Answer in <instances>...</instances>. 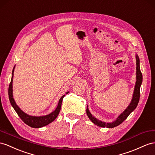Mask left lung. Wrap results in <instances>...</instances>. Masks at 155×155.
<instances>
[{
    "label": "left lung",
    "mask_w": 155,
    "mask_h": 155,
    "mask_svg": "<svg viewBox=\"0 0 155 155\" xmlns=\"http://www.w3.org/2000/svg\"><path fill=\"white\" fill-rule=\"evenodd\" d=\"M136 65H137L136 82V86H135V89H134L132 100L129 106L126 108V109L124 110V111L117 118V119L115 121L111 123H105L97 120V118L94 117L92 115V114H91L90 112L89 111L88 107H87V109H86L87 115H88V118L90 119V120L93 123H94L95 124L100 127H104V128H105V127H107V128H114V127H116L118 125H120L122 122H124L127 118V117L129 116V114L136 108V107L137 106V104L139 103V101H140V87L143 81V76H142V73L141 72L140 67V59H139L138 55H136Z\"/></svg>",
    "instance_id": "left-lung-1"
}]
</instances>
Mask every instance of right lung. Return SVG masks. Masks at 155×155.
Listing matches in <instances>:
<instances>
[{
  "label": "right lung",
  "instance_id": "add662e5",
  "mask_svg": "<svg viewBox=\"0 0 155 155\" xmlns=\"http://www.w3.org/2000/svg\"><path fill=\"white\" fill-rule=\"evenodd\" d=\"M14 67L12 71L11 82L10 83L9 88H8V97H9L10 104L13 107L14 110H15V112L17 113L18 115L20 117V118L23 120V122H24V123H25L26 124L32 127V128H41V127L46 126L48 124H50V123H51V122H53L55 119L57 118L59 111H60L61 108L62 101H63V97L65 96V95L60 98V100L59 101L57 108L55 109V110L54 112L48 114V115L43 116V117H33V116L28 115V114H27L24 112H23L22 110L19 108V107L16 105V104H15V102L13 98L12 81H13V77H14Z\"/></svg>",
  "mask_w": 155,
  "mask_h": 155
}]
</instances>
